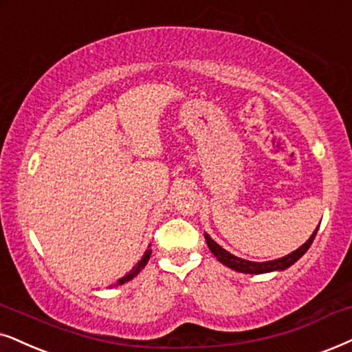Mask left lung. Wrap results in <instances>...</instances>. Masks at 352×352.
<instances>
[{
  "label": "left lung",
  "instance_id": "1",
  "mask_svg": "<svg viewBox=\"0 0 352 352\" xmlns=\"http://www.w3.org/2000/svg\"><path fill=\"white\" fill-rule=\"evenodd\" d=\"M317 230H318V228L314 230V234L310 235L309 240H307L304 245H300L297 250L291 252L289 255L283 256V258H276V260H270V261H261V263L260 261L243 260V258L232 255V253L224 250L219 243H216L208 234H204V239H206V243H208L209 250H211L212 255H214L222 265L228 266V268L239 271V273H245V274H263V273H271V271H284V270H287L289 266L294 265L296 261L299 260V258L304 255L307 250H309L310 245H312L315 235H317Z\"/></svg>",
  "mask_w": 352,
  "mask_h": 352
}]
</instances>
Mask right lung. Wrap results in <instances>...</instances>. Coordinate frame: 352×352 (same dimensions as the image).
<instances>
[{
  "mask_svg": "<svg viewBox=\"0 0 352 352\" xmlns=\"http://www.w3.org/2000/svg\"><path fill=\"white\" fill-rule=\"evenodd\" d=\"M151 253H153V250H151V245H149V247H148V250H146V252H144V255H143V258H141V260H140V261H138V263H136L135 266H133V268L130 270V273H128V274H124V276H123V278H120V279H118V281L113 284V286H122V284H124V283H128V281H131V279H133V278H135V276H138V274H140V271H141V270H143L146 265H148V261H149V258H151ZM110 287H112V286H110Z\"/></svg>",
  "mask_w": 352,
  "mask_h": 352,
  "instance_id": "1",
  "label": "right lung"
}]
</instances>
